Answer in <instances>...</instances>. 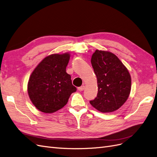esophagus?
<instances>
[{
  "mask_svg": "<svg viewBox=\"0 0 157 157\" xmlns=\"http://www.w3.org/2000/svg\"><path fill=\"white\" fill-rule=\"evenodd\" d=\"M84 88H85L84 86H80V87L78 88V90H79V91H82V90H84Z\"/></svg>",
  "mask_w": 157,
  "mask_h": 157,
  "instance_id": "1",
  "label": "esophagus"
}]
</instances>
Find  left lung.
Here are the masks:
<instances>
[{
  "mask_svg": "<svg viewBox=\"0 0 157 157\" xmlns=\"http://www.w3.org/2000/svg\"><path fill=\"white\" fill-rule=\"evenodd\" d=\"M91 63L98 80L97 97L91 105L102 113L117 111L128 99L131 91V77L118 57L110 52L96 50Z\"/></svg>",
  "mask_w": 157,
  "mask_h": 157,
  "instance_id": "obj_1",
  "label": "left lung"
}]
</instances>
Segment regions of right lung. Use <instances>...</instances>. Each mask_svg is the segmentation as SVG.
Wrapping results in <instances>:
<instances>
[{"label":"right lung","mask_w":157,"mask_h":157,"mask_svg":"<svg viewBox=\"0 0 157 157\" xmlns=\"http://www.w3.org/2000/svg\"><path fill=\"white\" fill-rule=\"evenodd\" d=\"M69 53L54 54L46 57L31 73L27 91L31 102L44 113H53L67 104L77 88L71 75L66 73Z\"/></svg>","instance_id":"add662e5"}]
</instances>
